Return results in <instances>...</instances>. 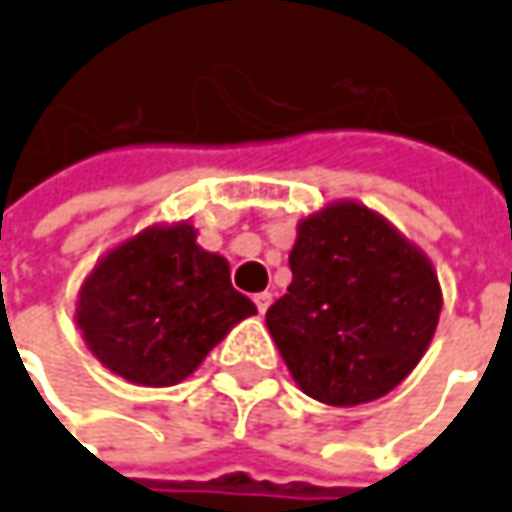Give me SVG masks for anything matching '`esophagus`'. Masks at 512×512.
I'll use <instances>...</instances> for the list:
<instances>
[{"label": "esophagus", "instance_id": "esophagus-1", "mask_svg": "<svg viewBox=\"0 0 512 512\" xmlns=\"http://www.w3.org/2000/svg\"><path fill=\"white\" fill-rule=\"evenodd\" d=\"M270 301H273V293H256V296H253V304H256V310L259 312H267Z\"/></svg>", "mask_w": 512, "mask_h": 512}]
</instances>
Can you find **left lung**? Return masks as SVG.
<instances>
[{
  "label": "left lung",
  "mask_w": 512,
  "mask_h": 512,
  "mask_svg": "<svg viewBox=\"0 0 512 512\" xmlns=\"http://www.w3.org/2000/svg\"><path fill=\"white\" fill-rule=\"evenodd\" d=\"M290 270L287 293L264 318L304 394L358 406L420 363L440 321V281L383 216L358 202L307 216Z\"/></svg>",
  "instance_id": "left-lung-1"
}]
</instances>
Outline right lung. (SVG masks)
Wrapping results in <instances>:
<instances>
[{"instance_id":"right-lung-1","label":"right lung","mask_w":512,"mask_h":512,"mask_svg":"<svg viewBox=\"0 0 512 512\" xmlns=\"http://www.w3.org/2000/svg\"><path fill=\"white\" fill-rule=\"evenodd\" d=\"M253 312L233 290L228 262L180 222L106 253L81 287L75 318L106 369L140 386H171Z\"/></svg>"}]
</instances>
